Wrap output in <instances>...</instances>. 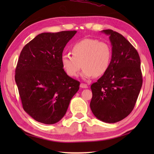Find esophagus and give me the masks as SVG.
<instances>
[{
  "label": "esophagus",
  "instance_id": "34e87169",
  "mask_svg": "<svg viewBox=\"0 0 154 154\" xmlns=\"http://www.w3.org/2000/svg\"><path fill=\"white\" fill-rule=\"evenodd\" d=\"M80 87L81 88H83V89H87L88 88V85L87 84H85V83H81L80 85Z\"/></svg>",
  "mask_w": 154,
  "mask_h": 154
}]
</instances>
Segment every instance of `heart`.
<instances>
[{
	"label": "heart",
	"instance_id": "1",
	"mask_svg": "<svg viewBox=\"0 0 154 154\" xmlns=\"http://www.w3.org/2000/svg\"><path fill=\"white\" fill-rule=\"evenodd\" d=\"M71 54H63L61 56L65 71L69 76L76 77L82 66V77L89 79L107 71L112 58V48L106 42L85 38L73 45Z\"/></svg>",
	"mask_w": 154,
	"mask_h": 154
}]
</instances>
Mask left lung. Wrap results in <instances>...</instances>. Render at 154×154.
I'll return each instance as SVG.
<instances>
[{
  "label": "left lung",
  "mask_w": 154,
  "mask_h": 154,
  "mask_svg": "<svg viewBox=\"0 0 154 154\" xmlns=\"http://www.w3.org/2000/svg\"><path fill=\"white\" fill-rule=\"evenodd\" d=\"M101 32L109 35L112 58L107 71L91 87L90 107L97 119L115 123L128 116L135 106L142 86L140 58L122 35L112 30Z\"/></svg>",
  "instance_id": "left-lung-1"
}]
</instances>
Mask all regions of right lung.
I'll use <instances>...</instances> for the list:
<instances>
[{
	"instance_id": "add662e5",
	"label": "right lung",
	"mask_w": 154,
	"mask_h": 154,
	"mask_svg": "<svg viewBox=\"0 0 154 154\" xmlns=\"http://www.w3.org/2000/svg\"><path fill=\"white\" fill-rule=\"evenodd\" d=\"M76 33H42L26 45L20 54L15 81L23 109L39 122H59L79 89V81L68 76L61 64L63 49Z\"/></svg>"
}]
</instances>
